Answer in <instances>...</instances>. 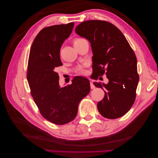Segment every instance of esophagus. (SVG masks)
<instances>
[{"label": "esophagus", "instance_id": "esophagus-1", "mask_svg": "<svg viewBox=\"0 0 158 158\" xmlns=\"http://www.w3.org/2000/svg\"><path fill=\"white\" fill-rule=\"evenodd\" d=\"M90 88H91V89H94L95 88V86L92 82H90Z\"/></svg>", "mask_w": 158, "mask_h": 158}]
</instances>
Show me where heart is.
<instances>
[{"label": "heart", "instance_id": "b5f03b06", "mask_svg": "<svg viewBox=\"0 0 158 158\" xmlns=\"http://www.w3.org/2000/svg\"><path fill=\"white\" fill-rule=\"evenodd\" d=\"M80 40H81V39H77V40H74V43H76V42H77L78 41ZM80 73L81 74H85V71L84 70H80Z\"/></svg>", "mask_w": 158, "mask_h": 158}]
</instances>
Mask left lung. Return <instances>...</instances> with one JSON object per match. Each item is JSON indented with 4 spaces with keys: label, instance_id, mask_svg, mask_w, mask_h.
I'll use <instances>...</instances> for the list:
<instances>
[{
    "label": "left lung",
    "instance_id": "left-lung-1",
    "mask_svg": "<svg viewBox=\"0 0 158 158\" xmlns=\"http://www.w3.org/2000/svg\"><path fill=\"white\" fill-rule=\"evenodd\" d=\"M75 31L91 44L94 79L106 73L109 80L107 84L94 82L105 89L103 99L98 103L99 112L110 119L123 116L135 101L139 81L135 52L123 33L108 22L85 21Z\"/></svg>",
    "mask_w": 158,
    "mask_h": 158
}]
</instances>
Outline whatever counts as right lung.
Listing matches in <instances>:
<instances>
[{
    "label": "right lung",
    "instance_id": "right-lung-1",
    "mask_svg": "<svg viewBox=\"0 0 158 158\" xmlns=\"http://www.w3.org/2000/svg\"><path fill=\"white\" fill-rule=\"evenodd\" d=\"M74 26L71 22L41 30L31 45L28 60L27 78L31 96L42 116L59 125L73 120L80 102L90 91L89 80L82 76H76L72 84L61 88L55 72L63 65L60 49Z\"/></svg>",
    "mask_w": 158,
    "mask_h": 158
}]
</instances>
